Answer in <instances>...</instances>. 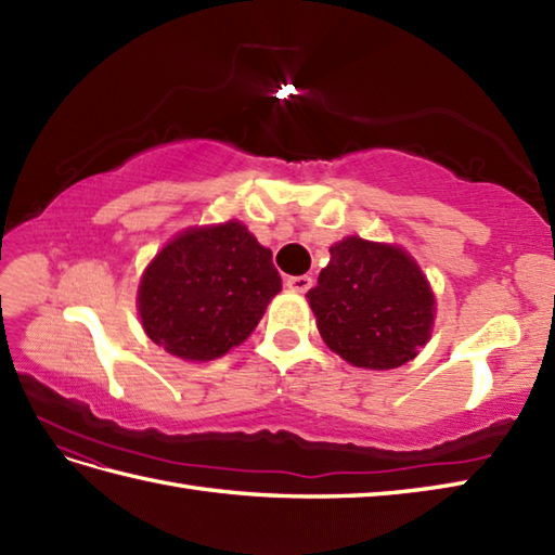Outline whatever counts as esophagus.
Here are the masks:
<instances>
[{"mask_svg":"<svg viewBox=\"0 0 555 555\" xmlns=\"http://www.w3.org/2000/svg\"><path fill=\"white\" fill-rule=\"evenodd\" d=\"M286 286L291 288V291H296V293H308L310 288H312V279L310 276H288L286 279Z\"/></svg>","mask_w":555,"mask_h":555,"instance_id":"esophagus-1","label":"esophagus"}]
</instances>
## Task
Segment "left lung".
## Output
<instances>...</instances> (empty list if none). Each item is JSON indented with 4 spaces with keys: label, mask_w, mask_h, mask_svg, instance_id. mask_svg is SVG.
Instances as JSON below:
<instances>
[{
    "label": "left lung",
    "mask_w": 555,
    "mask_h": 555,
    "mask_svg": "<svg viewBox=\"0 0 555 555\" xmlns=\"http://www.w3.org/2000/svg\"><path fill=\"white\" fill-rule=\"evenodd\" d=\"M308 293L324 344L356 367L396 370L434 324V293L405 250L346 238Z\"/></svg>",
    "instance_id": "8db88e82"
}]
</instances>
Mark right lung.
<instances>
[{
  "label": "right lung",
  "mask_w": 555,
  "mask_h": 555,
  "mask_svg": "<svg viewBox=\"0 0 555 555\" xmlns=\"http://www.w3.org/2000/svg\"><path fill=\"white\" fill-rule=\"evenodd\" d=\"M281 291L271 250L238 221L191 229L152 259L140 281L145 334L183 360H215L253 334Z\"/></svg>",
  "instance_id": "right-lung-1"
}]
</instances>
